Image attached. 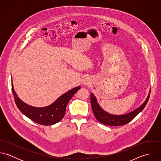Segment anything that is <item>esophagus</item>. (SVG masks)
Listing matches in <instances>:
<instances>
[{"instance_id": "34e87169", "label": "esophagus", "mask_w": 161, "mask_h": 161, "mask_svg": "<svg viewBox=\"0 0 161 161\" xmlns=\"http://www.w3.org/2000/svg\"><path fill=\"white\" fill-rule=\"evenodd\" d=\"M83 84L84 85H88V84H89V81L88 80H87V79H85L84 80V82H83Z\"/></svg>"}]
</instances>
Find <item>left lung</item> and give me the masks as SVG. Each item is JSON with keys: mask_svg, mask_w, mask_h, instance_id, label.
<instances>
[{"mask_svg": "<svg viewBox=\"0 0 161 161\" xmlns=\"http://www.w3.org/2000/svg\"><path fill=\"white\" fill-rule=\"evenodd\" d=\"M149 91L148 96L147 97L144 102L135 110L123 115H114L105 111L99 105L97 98L93 93H91V103L92 106V111L96 119L101 123L108 125L118 126L124 125L131 121L136 115H138L146 107L150 96Z\"/></svg>", "mask_w": 161, "mask_h": 161, "instance_id": "obj_1", "label": "left lung"}]
</instances>
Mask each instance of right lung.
I'll return each instance as SVG.
<instances>
[{
  "label": "right lung",
  "instance_id": "right-lung-1",
  "mask_svg": "<svg viewBox=\"0 0 161 161\" xmlns=\"http://www.w3.org/2000/svg\"><path fill=\"white\" fill-rule=\"evenodd\" d=\"M80 89V86L74 87L60 96L51 105L44 107L29 105L17 96L14 91L13 82L12 90L17 107L20 112L32 121L42 125H52L61 121L66 113V108L72 96Z\"/></svg>",
  "mask_w": 161,
  "mask_h": 161
}]
</instances>
